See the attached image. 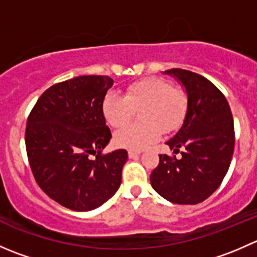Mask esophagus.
Listing matches in <instances>:
<instances>
[{
	"mask_svg": "<svg viewBox=\"0 0 257 257\" xmlns=\"http://www.w3.org/2000/svg\"><path fill=\"white\" fill-rule=\"evenodd\" d=\"M139 155H141V152H138V150H128V157L131 158V159L138 158Z\"/></svg>",
	"mask_w": 257,
	"mask_h": 257,
	"instance_id": "esophagus-1",
	"label": "esophagus"
}]
</instances>
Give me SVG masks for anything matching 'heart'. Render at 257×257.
I'll use <instances>...</instances> for the list:
<instances>
[{"instance_id": "obj_1", "label": "heart", "mask_w": 257, "mask_h": 257, "mask_svg": "<svg viewBox=\"0 0 257 257\" xmlns=\"http://www.w3.org/2000/svg\"><path fill=\"white\" fill-rule=\"evenodd\" d=\"M186 108L185 92L159 77L137 80L125 88L124 94L107 93L102 103L103 115L113 128L125 125L136 110L142 109L139 118L143 123L124 126L114 137L118 147L133 150L144 149L155 143L163 132L170 133L179 128Z\"/></svg>"}]
</instances>
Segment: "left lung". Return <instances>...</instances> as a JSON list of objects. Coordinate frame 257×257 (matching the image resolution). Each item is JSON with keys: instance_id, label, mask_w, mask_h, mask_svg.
I'll list each match as a JSON object with an SVG mask.
<instances>
[{"instance_id": "left-lung-1", "label": "left lung", "mask_w": 257, "mask_h": 257, "mask_svg": "<svg viewBox=\"0 0 257 257\" xmlns=\"http://www.w3.org/2000/svg\"><path fill=\"white\" fill-rule=\"evenodd\" d=\"M165 73L175 77L188 95L183 126L167 142L175 155H159L150 184L174 204L194 205L208 199L224 180L235 147L234 119L225 95L205 77L186 69Z\"/></svg>"}]
</instances>
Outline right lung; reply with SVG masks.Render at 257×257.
Segmentation results:
<instances>
[{"label": "right lung", "mask_w": 257, "mask_h": 257, "mask_svg": "<svg viewBox=\"0 0 257 257\" xmlns=\"http://www.w3.org/2000/svg\"><path fill=\"white\" fill-rule=\"evenodd\" d=\"M112 85L108 76L57 83L43 92L28 115L25 142L33 177L49 198L74 211L98 208L120 186L128 153L102 154L112 138L102 112Z\"/></svg>", "instance_id": "right-lung-1"}]
</instances>
